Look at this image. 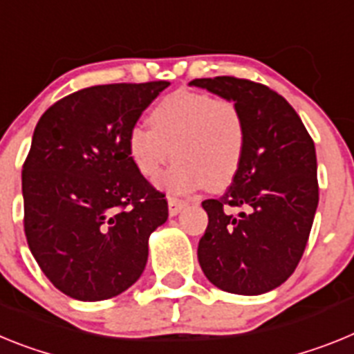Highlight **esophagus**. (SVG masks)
Here are the masks:
<instances>
[{
    "label": "esophagus",
    "instance_id": "esophagus-1",
    "mask_svg": "<svg viewBox=\"0 0 354 354\" xmlns=\"http://www.w3.org/2000/svg\"><path fill=\"white\" fill-rule=\"evenodd\" d=\"M167 203H169V215H171V217L178 215L181 210H183V208L187 207V201H183V199H178V198H169Z\"/></svg>",
    "mask_w": 354,
    "mask_h": 354
}]
</instances>
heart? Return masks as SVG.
Instances as JSON below:
<instances>
[{
	"instance_id": "obj_1",
	"label": "heart",
	"mask_w": 354,
	"mask_h": 354,
	"mask_svg": "<svg viewBox=\"0 0 354 354\" xmlns=\"http://www.w3.org/2000/svg\"><path fill=\"white\" fill-rule=\"evenodd\" d=\"M149 124L133 126L126 147L142 176L156 178L173 158L176 164L160 180L173 194H187L203 183L223 189L236 176L245 151V121L232 100H215L207 92H173L158 101ZM174 153H170V149Z\"/></svg>"
}]
</instances>
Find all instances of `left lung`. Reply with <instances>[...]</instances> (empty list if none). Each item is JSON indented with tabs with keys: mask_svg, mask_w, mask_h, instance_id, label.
<instances>
[{
	"mask_svg": "<svg viewBox=\"0 0 354 354\" xmlns=\"http://www.w3.org/2000/svg\"><path fill=\"white\" fill-rule=\"evenodd\" d=\"M189 85L232 100L245 121L241 169L219 199L203 201L208 226L198 260L210 283L258 296L287 281L308 242L319 203L312 137L288 101L250 80L217 76ZM233 207H241L236 216Z\"/></svg>",
	"mask_w": 354,
	"mask_h": 354,
	"instance_id": "1",
	"label": "left lung"
}]
</instances>
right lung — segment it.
<instances>
[{
	"label": "right lung",
	"mask_w": 354,
	"mask_h": 354,
	"mask_svg": "<svg viewBox=\"0 0 354 354\" xmlns=\"http://www.w3.org/2000/svg\"><path fill=\"white\" fill-rule=\"evenodd\" d=\"M169 82L82 88L39 119L23 165L24 233L48 279L78 301L119 296L140 278L165 194L137 171L128 131Z\"/></svg>",
	"instance_id": "1"
}]
</instances>
